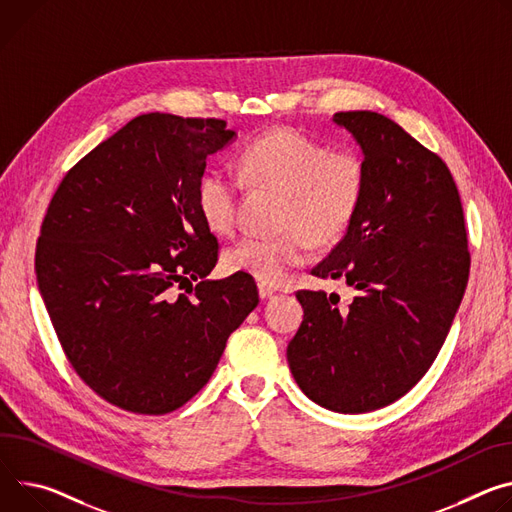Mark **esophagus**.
<instances>
[{
  "mask_svg": "<svg viewBox=\"0 0 512 512\" xmlns=\"http://www.w3.org/2000/svg\"><path fill=\"white\" fill-rule=\"evenodd\" d=\"M257 288H259V296H261L263 300H265V298H271V296L275 294V288L269 286V284H263V282H261Z\"/></svg>",
  "mask_w": 512,
  "mask_h": 512,
  "instance_id": "obj_1",
  "label": "esophagus"
}]
</instances>
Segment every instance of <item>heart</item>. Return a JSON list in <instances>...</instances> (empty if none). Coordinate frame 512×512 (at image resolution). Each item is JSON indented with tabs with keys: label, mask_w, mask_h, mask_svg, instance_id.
<instances>
[{
	"label": "heart",
	"mask_w": 512,
	"mask_h": 512,
	"mask_svg": "<svg viewBox=\"0 0 512 512\" xmlns=\"http://www.w3.org/2000/svg\"><path fill=\"white\" fill-rule=\"evenodd\" d=\"M241 173L255 188L284 194L275 237H245L224 253L230 271L255 275L263 284L308 261L312 243L339 241L359 212L365 194V163L351 149L331 151L296 128H273L257 136L241 153ZM243 177L226 167L202 173L196 202L206 226L228 235L237 224Z\"/></svg>",
	"instance_id": "b5f03b06"
}]
</instances>
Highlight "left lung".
<instances>
[{
    "label": "left lung",
    "instance_id": "left-lung-1",
    "mask_svg": "<svg viewBox=\"0 0 512 512\" xmlns=\"http://www.w3.org/2000/svg\"><path fill=\"white\" fill-rule=\"evenodd\" d=\"M359 143L365 194L345 237L312 275L355 290H300L304 320L288 345L300 390L345 414L402 398L433 365L468 286L461 198L445 161L378 112L333 118Z\"/></svg>",
    "mask_w": 512,
    "mask_h": 512
}]
</instances>
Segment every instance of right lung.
<instances>
[{"label":"right lung","instance_id":"right-lung-1","mask_svg":"<svg viewBox=\"0 0 512 512\" xmlns=\"http://www.w3.org/2000/svg\"><path fill=\"white\" fill-rule=\"evenodd\" d=\"M232 136L218 118L136 116L67 171L46 208L44 306L77 376L122 410L157 416L192 400L259 304L249 273L204 280L218 239L196 190Z\"/></svg>","mask_w":512,"mask_h":512}]
</instances>
